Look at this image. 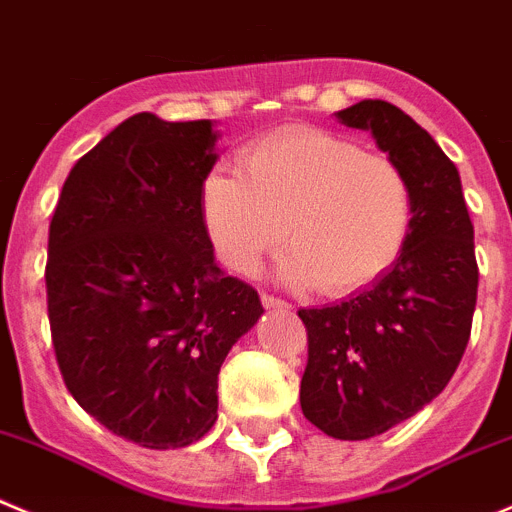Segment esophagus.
<instances>
[{"label":"esophagus","instance_id":"obj_1","mask_svg":"<svg viewBox=\"0 0 512 512\" xmlns=\"http://www.w3.org/2000/svg\"><path fill=\"white\" fill-rule=\"evenodd\" d=\"M261 301H264L266 309H284V311L291 309L289 301L279 299V296H274V294H261Z\"/></svg>","mask_w":512,"mask_h":512}]
</instances>
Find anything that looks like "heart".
I'll use <instances>...</instances> for the list:
<instances>
[{
  "label": "heart",
  "instance_id": "1",
  "mask_svg": "<svg viewBox=\"0 0 512 512\" xmlns=\"http://www.w3.org/2000/svg\"><path fill=\"white\" fill-rule=\"evenodd\" d=\"M201 211L218 261L236 274H253L286 236V281L344 296L397 264L415 201L394 160L296 125L248 143L238 175L208 173Z\"/></svg>",
  "mask_w": 512,
  "mask_h": 512
}]
</instances>
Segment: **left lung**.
<instances>
[{
	"label": "left lung",
	"instance_id": "1",
	"mask_svg": "<svg viewBox=\"0 0 512 512\" xmlns=\"http://www.w3.org/2000/svg\"><path fill=\"white\" fill-rule=\"evenodd\" d=\"M337 118L372 133L415 201L405 251L382 279L334 306L299 309L309 342L301 412L329 437L367 440L447 387L470 339L478 261L460 173L432 135L384 100Z\"/></svg>",
	"mask_w": 512,
	"mask_h": 512
}]
</instances>
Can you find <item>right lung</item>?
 Returning a JSON list of instances; mask_svg holds the SVG:
<instances>
[{
	"label": "right lung",
	"mask_w": 512,
	"mask_h": 512,
	"mask_svg": "<svg viewBox=\"0 0 512 512\" xmlns=\"http://www.w3.org/2000/svg\"><path fill=\"white\" fill-rule=\"evenodd\" d=\"M211 120L138 113L82 155L47 243V314L77 405L150 450L201 440L218 417L228 349L264 314L213 261L201 188Z\"/></svg>",
	"instance_id": "1"
}]
</instances>
